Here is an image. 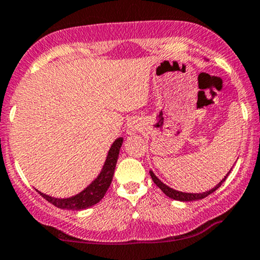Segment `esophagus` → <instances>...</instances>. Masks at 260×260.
<instances>
[{"label": "esophagus", "mask_w": 260, "mask_h": 260, "mask_svg": "<svg viewBox=\"0 0 260 260\" xmlns=\"http://www.w3.org/2000/svg\"><path fill=\"white\" fill-rule=\"evenodd\" d=\"M136 131H138V127H137V124L132 122V123H129V126H128V134H134L136 133Z\"/></svg>", "instance_id": "1"}]
</instances>
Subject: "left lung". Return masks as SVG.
Returning a JSON list of instances; mask_svg holds the SVG:
<instances>
[{"label": "left lung", "mask_w": 260, "mask_h": 260, "mask_svg": "<svg viewBox=\"0 0 260 260\" xmlns=\"http://www.w3.org/2000/svg\"><path fill=\"white\" fill-rule=\"evenodd\" d=\"M231 170H233V168H231ZM230 170V171H231ZM230 174V172L229 173L226 174V176L224 177V179L220 181L219 184H217V185H215L213 189H211V190H208V191H206V192H202V193H190V192H181V191H177V190H174V189H172V187H170V186H167L166 185V184H164L162 183V181L158 179L157 177L155 176L154 173H152V171H150V176H151V178H152V180H154V183L156 184V185H157L158 187H160V189L162 190V191H164L166 195L168 196V198H171V199H173V200H177V201H184V202H187V201H195V200H201V199H205L206 196H208V195H211L212 192H214L215 190L218 189V187H219L221 184L224 183L225 181V179H226L228 178V176H229Z\"/></svg>", "instance_id": "left-lung-1"}]
</instances>
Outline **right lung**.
I'll use <instances>...</instances> for the list:
<instances>
[{
  "label": "right lung",
  "instance_id": "1",
  "mask_svg": "<svg viewBox=\"0 0 260 260\" xmlns=\"http://www.w3.org/2000/svg\"><path fill=\"white\" fill-rule=\"evenodd\" d=\"M123 139L117 138L115 140L114 144L111 145L110 150H109L108 157L104 166H103V170L100 172L98 178L94 181L89 184L83 191L77 193L76 196L69 199H55L52 196L45 195V193L37 191L42 196L43 199H46L47 201L51 202L52 205H54L55 207L61 208V209H73V211H79V209H84L94 206L95 203H98L100 200L104 198L105 192L108 191L109 186H110L112 177H114L115 167H116V162L118 158V154H120V149L122 145Z\"/></svg>",
  "mask_w": 260,
  "mask_h": 260
}]
</instances>
